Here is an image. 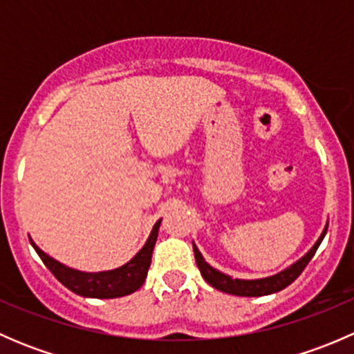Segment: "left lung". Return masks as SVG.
Returning a JSON list of instances; mask_svg holds the SVG:
<instances>
[{
    "label": "left lung",
    "instance_id": "1",
    "mask_svg": "<svg viewBox=\"0 0 354 354\" xmlns=\"http://www.w3.org/2000/svg\"><path fill=\"white\" fill-rule=\"evenodd\" d=\"M327 226H329V223L326 224V227H324L322 234H320L319 240L315 241V245H313L312 248L301 257V259L296 260L295 263H291V266L286 267L284 270H281V272L274 274V276H269V277H262V279H233V277L227 276V274L221 272V270L214 269L212 266H209V263L205 262V259H203L202 253H200V250L197 248V245L194 243L195 260H197V266L203 279H205L212 288L219 289V291L227 292V295H234V296L272 295V292H277L281 291V289L289 286V284H291L292 281L303 272V269L308 266L312 257L315 255L317 248H319L320 243H322L324 236H326Z\"/></svg>",
    "mask_w": 354,
    "mask_h": 354
}]
</instances>
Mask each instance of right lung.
<instances>
[{
    "label": "right lung",
    "instance_id": "obj_1",
    "mask_svg": "<svg viewBox=\"0 0 354 354\" xmlns=\"http://www.w3.org/2000/svg\"><path fill=\"white\" fill-rule=\"evenodd\" d=\"M159 219L152 227L151 234H149L147 241L142 246L140 252L127 262L124 266L118 267L113 270H101V272H84V270L71 269L65 263L58 262L56 259L49 257L48 253L42 252L37 245L32 241L34 250L44 266L53 272V276L63 284V286L73 291L75 295H80L84 298H121L135 292L137 289L142 288L145 277H147V270L151 267L152 252H154V245L157 241V233H159L160 226Z\"/></svg>",
    "mask_w": 354,
    "mask_h": 354
}]
</instances>
